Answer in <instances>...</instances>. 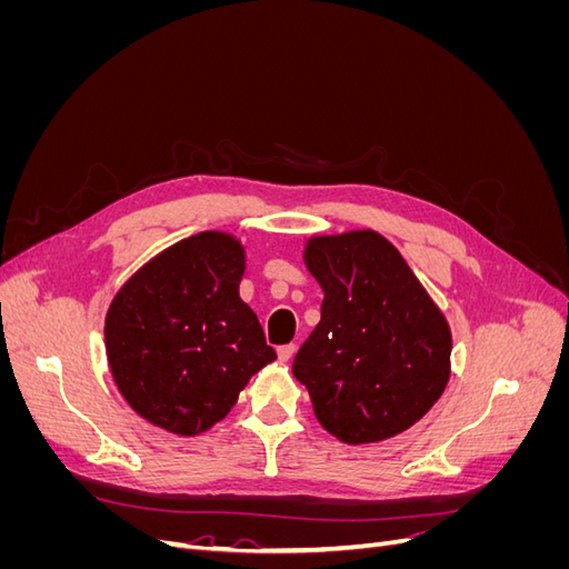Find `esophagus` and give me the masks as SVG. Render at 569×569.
Instances as JSON below:
<instances>
[{"label": "esophagus", "instance_id": "1", "mask_svg": "<svg viewBox=\"0 0 569 569\" xmlns=\"http://www.w3.org/2000/svg\"><path fill=\"white\" fill-rule=\"evenodd\" d=\"M295 351H297L295 343H284V347H278V358L282 360V363H287V360L295 356Z\"/></svg>", "mask_w": 569, "mask_h": 569}]
</instances>
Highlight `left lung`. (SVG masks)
<instances>
[{
	"label": "left lung",
	"mask_w": 569,
	"mask_h": 569,
	"mask_svg": "<svg viewBox=\"0 0 569 569\" xmlns=\"http://www.w3.org/2000/svg\"><path fill=\"white\" fill-rule=\"evenodd\" d=\"M303 261L325 297L291 372L318 422L351 446L401 435L449 382V322L380 232L311 237Z\"/></svg>",
	"instance_id": "8db88e82"
}]
</instances>
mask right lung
Returning <instances> with one entry per match:
<instances>
[{"label":"right lung","instance_id":"add662e5","mask_svg":"<svg viewBox=\"0 0 569 569\" xmlns=\"http://www.w3.org/2000/svg\"><path fill=\"white\" fill-rule=\"evenodd\" d=\"M242 274V244L211 230L153 256L120 287L104 325L107 358L137 416L201 435L272 363L261 322L239 299Z\"/></svg>","mask_w":569,"mask_h":569}]
</instances>
